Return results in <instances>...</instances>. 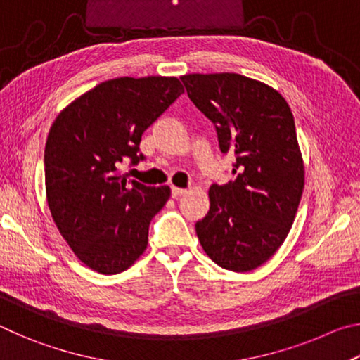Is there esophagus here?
<instances>
[{"mask_svg":"<svg viewBox=\"0 0 360 360\" xmlns=\"http://www.w3.org/2000/svg\"><path fill=\"white\" fill-rule=\"evenodd\" d=\"M186 192H187V188H182V187L172 186V197H173V198H179L181 195H184Z\"/></svg>","mask_w":360,"mask_h":360,"instance_id":"1","label":"esophagus"}]
</instances>
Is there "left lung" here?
<instances>
[{
  "mask_svg": "<svg viewBox=\"0 0 360 360\" xmlns=\"http://www.w3.org/2000/svg\"><path fill=\"white\" fill-rule=\"evenodd\" d=\"M188 98L233 152V181L210 187V211L195 224L200 245L230 271H251L275 254L294 224L304 169L295 122L281 94L236 75H186Z\"/></svg>",
  "mask_w": 360,
  "mask_h": 360,
  "instance_id": "1",
  "label": "left lung"
}]
</instances>
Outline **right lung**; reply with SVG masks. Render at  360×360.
Masks as SVG:
<instances>
[{"label": "right lung", "mask_w": 360, "mask_h": 360, "mask_svg": "<svg viewBox=\"0 0 360 360\" xmlns=\"http://www.w3.org/2000/svg\"><path fill=\"white\" fill-rule=\"evenodd\" d=\"M182 92L178 77H117L53 120L44 150L47 205L72 252L95 271L117 275L148 248L149 224L172 191L129 179L120 165L144 160L143 133Z\"/></svg>", "instance_id": "add662e5"}]
</instances>
